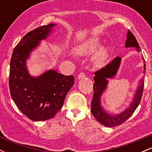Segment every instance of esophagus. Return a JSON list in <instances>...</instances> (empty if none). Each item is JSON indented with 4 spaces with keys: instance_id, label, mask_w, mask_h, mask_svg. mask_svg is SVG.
<instances>
[{
    "instance_id": "1",
    "label": "esophagus",
    "mask_w": 152,
    "mask_h": 152,
    "mask_svg": "<svg viewBox=\"0 0 152 152\" xmlns=\"http://www.w3.org/2000/svg\"><path fill=\"white\" fill-rule=\"evenodd\" d=\"M86 77V74H85L84 72H81L78 76V79H81V78H83Z\"/></svg>"
}]
</instances>
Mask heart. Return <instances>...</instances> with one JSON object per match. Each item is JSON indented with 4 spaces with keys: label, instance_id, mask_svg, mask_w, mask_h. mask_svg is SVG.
Masks as SVG:
<instances>
[{
    "label": "heart",
    "instance_id": "1",
    "mask_svg": "<svg viewBox=\"0 0 152 152\" xmlns=\"http://www.w3.org/2000/svg\"><path fill=\"white\" fill-rule=\"evenodd\" d=\"M99 45H100L99 38H90L78 47L77 53L79 55H88L94 53L99 48ZM106 57H107V50L105 48H101L94 56V64L96 66L103 65L106 61Z\"/></svg>",
    "mask_w": 152,
    "mask_h": 152
}]
</instances>
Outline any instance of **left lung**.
I'll return each instance as SVG.
<instances>
[{
    "instance_id": "1",
    "label": "left lung",
    "mask_w": 152,
    "mask_h": 152,
    "mask_svg": "<svg viewBox=\"0 0 152 152\" xmlns=\"http://www.w3.org/2000/svg\"><path fill=\"white\" fill-rule=\"evenodd\" d=\"M127 39L125 43V46L135 47L138 52L141 51L140 46L138 43L137 39L132 32L129 30L127 33ZM121 58L116 56L114 60L109 64H108L105 67H103L100 70L96 71L94 74V80L95 83H94V96L91 102V111L92 114L96 118V121L102 124L107 127H114L118 126L123 124L133 114L142 99L143 89H144V80L142 79L140 82V85L138 87L137 92L134 94L133 102L131 103L130 106L126 109H125L123 112L120 113L117 115H111L107 114L104 109L101 106V96L103 92L106 90L107 87L108 80L107 78L114 77L115 75L117 73L120 64H121ZM142 60L144 61V57L142 56ZM146 72V64H144V74Z\"/></svg>"
}]
</instances>
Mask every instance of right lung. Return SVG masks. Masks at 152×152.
Returning <instances> with one entry per match:
<instances>
[{
  "instance_id": "1",
  "label": "right lung",
  "mask_w": 152,
  "mask_h": 152,
  "mask_svg": "<svg viewBox=\"0 0 152 152\" xmlns=\"http://www.w3.org/2000/svg\"><path fill=\"white\" fill-rule=\"evenodd\" d=\"M55 24L42 26L26 34L13 49L10 63V95L19 110L35 121L53 118L64 105L74 83V76L49 70L38 77L28 74L26 59L41 40L46 39Z\"/></svg>"
}]
</instances>
